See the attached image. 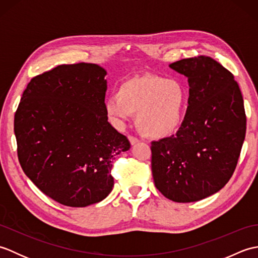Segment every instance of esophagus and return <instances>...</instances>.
Segmentation results:
<instances>
[{
	"mask_svg": "<svg viewBox=\"0 0 258 258\" xmlns=\"http://www.w3.org/2000/svg\"><path fill=\"white\" fill-rule=\"evenodd\" d=\"M128 141H130V143L132 144V145L138 144L139 142H140V140H139V139H136L135 136H133V135H128Z\"/></svg>",
	"mask_w": 258,
	"mask_h": 258,
	"instance_id": "1",
	"label": "esophagus"
}]
</instances>
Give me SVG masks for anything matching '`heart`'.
Segmentation results:
<instances>
[{
  "label": "heart",
  "mask_w": 258,
  "mask_h": 258,
  "mask_svg": "<svg viewBox=\"0 0 258 258\" xmlns=\"http://www.w3.org/2000/svg\"><path fill=\"white\" fill-rule=\"evenodd\" d=\"M187 91L178 80L158 75L133 78L120 84L106 102L108 114L123 123L136 114V124L151 139L174 135L183 124Z\"/></svg>",
  "instance_id": "b5f03b06"
}]
</instances>
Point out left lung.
<instances>
[{
	"label": "left lung",
	"mask_w": 258,
	"mask_h": 258,
	"mask_svg": "<svg viewBox=\"0 0 258 258\" xmlns=\"http://www.w3.org/2000/svg\"><path fill=\"white\" fill-rule=\"evenodd\" d=\"M169 68L188 79V106L176 134L152 142V174L166 199L196 202L223 188L236 168L246 133L244 101L234 75L210 56Z\"/></svg>",
	"instance_id": "obj_1"
}]
</instances>
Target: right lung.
Listing matches in <instances>:
<instances>
[{"label":"right lung","instance_id":"obj_1","mask_svg":"<svg viewBox=\"0 0 258 258\" xmlns=\"http://www.w3.org/2000/svg\"><path fill=\"white\" fill-rule=\"evenodd\" d=\"M105 75L97 64L58 65L31 80L15 112L22 169L65 206L105 199L114 185L115 156L131 147L107 122Z\"/></svg>","mask_w":258,"mask_h":258}]
</instances>
